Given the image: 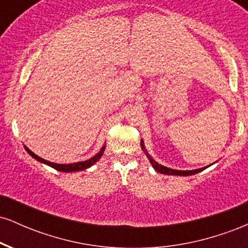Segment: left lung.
Wrapping results in <instances>:
<instances>
[{"instance_id":"8db88e82","label":"left lung","mask_w":248,"mask_h":248,"mask_svg":"<svg viewBox=\"0 0 248 248\" xmlns=\"http://www.w3.org/2000/svg\"><path fill=\"white\" fill-rule=\"evenodd\" d=\"M141 147H142V149L144 150V153H146V155L148 156V158H149V161H150V163H152V166L155 168V170L156 171H158V172H161V173H166V175H179V176H191V175H195V173H197V172H199V171H202V170H204L205 169V168H201V169H196V170H189V171H183V170H173V169H169V168H167V167H163V166H161V164H158V163H156L155 161L153 160L152 157H150L149 156V154H148L147 152H146V149H144V147H143V143H142V141H141Z\"/></svg>"}]
</instances>
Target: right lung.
Instances as JSON below:
<instances>
[{"mask_svg":"<svg viewBox=\"0 0 248 248\" xmlns=\"http://www.w3.org/2000/svg\"><path fill=\"white\" fill-rule=\"evenodd\" d=\"M25 150H27L28 153L30 154L31 156H32L33 158H36L37 161L39 162H43V163L47 164V166L55 168L56 170H58V171H64V172H70V171H79V170H84V169H87V168H90L91 166H93V164L95 163L96 161L99 160V158L101 157L102 154H104L105 152V147L101 148V150L96 155L94 156V157L90 158V160L87 161H84V162H78V163H71V164H57V163H52V162H49L46 160H44V158L39 157V156H37L36 154H33L32 152H31L30 149H28L27 147H24Z\"/></svg>","mask_w":248,"mask_h":248,"instance_id":"add662e5","label":"right lung"}]
</instances>
